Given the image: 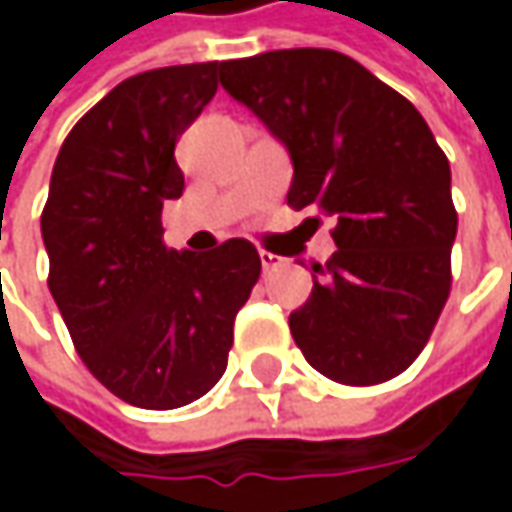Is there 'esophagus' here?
Here are the masks:
<instances>
[{
  "label": "esophagus",
  "instance_id": "1",
  "mask_svg": "<svg viewBox=\"0 0 512 512\" xmlns=\"http://www.w3.org/2000/svg\"><path fill=\"white\" fill-rule=\"evenodd\" d=\"M259 262H262V270H265V273H270V270H276V267L282 265L285 259H282V256H276V253L259 250Z\"/></svg>",
  "mask_w": 512,
  "mask_h": 512
}]
</instances>
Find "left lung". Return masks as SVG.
<instances>
[{
	"label": "left lung",
	"mask_w": 512,
	"mask_h": 512,
	"mask_svg": "<svg viewBox=\"0 0 512 512\" xmlns=\"http://www.w3.org/2000/svg\"><path fill=\"white\" fill-rule=\"evenodd\" d=\"M219 82L285 145L287 205L336 222V253L313 265V293L290 313L299 350L339 384L399 376L447 302L459 225L450 162L422 113L325 48L230 59Z\"/></svg>",
	"instance_id": "8db88e82"
}]
</instances>
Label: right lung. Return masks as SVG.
<instances>
[{
    "mask_svg": "<svg viewBox=\"0 0 512 512\" xmlns=\"http://www.w3.org/2000/svg\"><path fill=\"white\" fill-rule=\"evenodd\" d=\"M216 62L136 73L73 125L56 156L42 239L53 302L88 370L145 410L202 399L222 379L259 253L162 242V205L185 176L176 142L216 96Z\"/></svg>",
    "mask_w": 512,
    "mask_h": 512,
    "instance_id": "right-lung-1",
    "label": "right lung"
}]
</instances>
